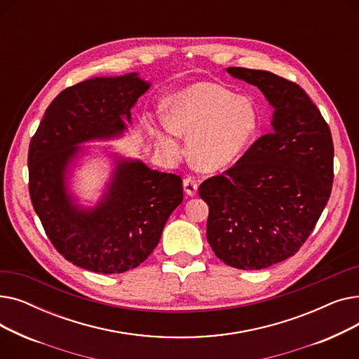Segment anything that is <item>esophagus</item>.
<instances>
[{
    "label": "esophagus",
    "mask_w": 359,
    "mask_h": 359,
    "mask_svg": "<svg viewBox=\"0 0 359 359\" xmlns=\"http://www.w3.org/2000/svg\"><path fill=\"white\" fill-rule=\"evenodd\" d=\"M183 187L184 192L189 196H195L198 192V180L194 176H187L183 179Z\"/></svg>",
    "instance_id": "1"
}]
</instances>
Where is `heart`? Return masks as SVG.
<instances>
[{
	"mask_svg": "<svg viewBox=\"0 0 359 359\" xmlns=\"http://www.w3.org/2000/svg\"><path fill=\"white\" fill-rule=\"evenodd\" d=\"M164 122L176 134L191 137L189 154L196 167L218 172L248 149L257 132L259 115L249 99L214 83H198L170 99ZM158 140L167 142L161 134Z\"/></svg>",
	"mask_w": 359,
	"mask_h": 359,
	"instance_id": "obj_1",
	"label": "heart"
}]
</instances>
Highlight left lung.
Returning a JSON list of instances; mask_svg holds the SVG:
<instances>
[{
	"label": "left lung",
	"instance_id": "obj_1",
	"mask_svg": "<svg viewBox=\"0 0 359 359\" xmlns=\"http://www.w3.org/2000/svg\"><path fill=\"white\" fill-rule=\"evenodd\" d=\"M227 72L262 90L273 121L236 164L201 183L206 238L229 266L262 269L294 256L314 230L332 192L333 141L297 83L262 69Z\"/></svg>",
	"mask_w": 359,
	"mask_h": 359
}]
</instances>
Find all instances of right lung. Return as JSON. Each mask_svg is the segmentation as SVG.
<instances>
[{
    "label": "right lung",
    "instance_id": "right-lung-1",
    "mask_svg": "<svg viewBox=\"0 0 359 359\" xmlns=\"http://www.w3.org/2000/svg\"><path fill=\"white\" fill-rule=\"evenodd\" d=\"M148 84L128 74L91 79L62 90L48 106L29 145V194L43 230L75 266L96 273L137 268L158 244L183 201L182 179L141 161L118 165L104 201L79 211L65 194L64 173L77 144L115 135Z\"/></svg>",
    "mask_w": 359,
    "mask_h": 359
}]
</instances>
